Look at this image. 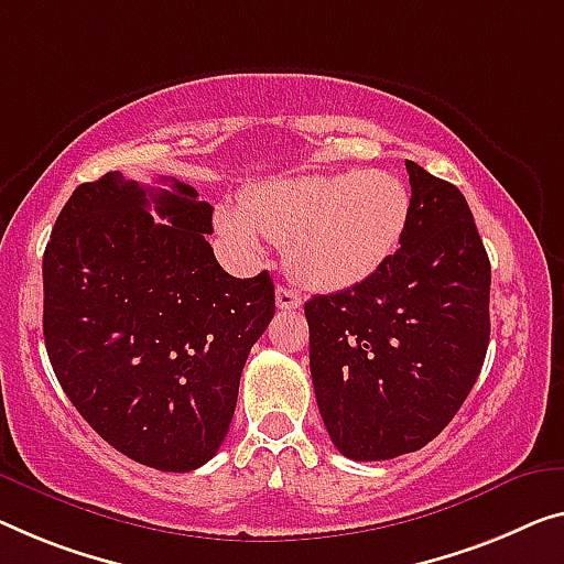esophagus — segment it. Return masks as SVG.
<instances>
[{
  "label": "esophagus",
  "instance_id": "obj_1",
  "mask_svg": "<svg viewBox=\"0 0 564 564\" xmlns=\"http://www.w3.org/2000/svg\"><path fill=\"white\" fill-rule=\"evenodd\" d=\"M275 304H279V308H281V311L299 308V306H301V296H299V291L289 289V285H279V291H275Z\"/></svg>",
  "mask_w": 564,
  "mask_h": 564
}]
</instances>
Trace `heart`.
I'll use <instances>...</instances> for the list:
<instances>
[{"label":"heart","mask_w":564,"mask_h":564,"mask_svg":"<svg viewBox=\"0 0 564 564\" xmlns=\"http://www.w3.org/2000/svg\"><path fill=\"white\" fill-rule=\"evenodd\" d=\"M413 199L400 176L382 170L306 174L250 192L242 209L217 213V230L240 253L268 240L289 246L293 273L316 289H349L369 279L408 230Z\"/></svg>","instance_id":"b5f03b06"}]
</instances>
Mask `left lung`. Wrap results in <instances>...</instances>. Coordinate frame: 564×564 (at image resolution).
Returning <instances> with one entry per match:
<instances>
[{"label":"left lung","instance_id":"8db88e82","mask_svg":"<svg viewBox=\"0 0 564 564\" xmlns=\"http://www.w3.org/2000/svg\"><path fill=\"white\" fill-rule=\"evenodd\" d=\"M408 230L362 283L306 301L318 413L341 456L420 451L464 405L489 349L491 265L466 197L415 162Z\"/></svg>","mask_w":564,"mask_h":564}]
</instances>
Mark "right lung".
<instances>
[{
	"instance_id": "obj_1",
	"label": "right lung",
	"mask_w": 564,
	"mask_h": 564,
	"mask_svg": "<svg viewBox=\"0 0 564 564\" xmlns=\"http://www.w3.org/2000/svg\"><path fill=\"white\" fill-rule=\"evenodd\" d=\"M159 182L170 189L108 172L73 192L42 258V332L57 382L100 438L184 474L228 435L275 291L268 271L225 273L207 242L209 202Z\"/></svg>"
}]
</instances>
